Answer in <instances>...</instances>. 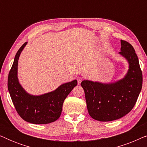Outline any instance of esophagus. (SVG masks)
Wrapping results in <instances>:
<instances>
[{
    "instance_id": "obj_1",
    "label": "esophagus",
    "mask_w": 147,
    "mask_h": 147,
    "mask_svg": "<svg viewBox=\"0 0 147 147\" xmlns=\"http://www.w3.org/2000/svg\"><path fill=\"white\" fill-rule=\"evenodd\" d=\"M77 80H78V84H81V82H82V80H83V78H82V77H78Z\"/></svg>"
}]
</instances>
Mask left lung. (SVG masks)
Returning <instances> with one entry per match:
<instances>
[{
  "label": "left lung",
  "instance_id": "1",
  "mask_svg": "<svg viewBox=\"0 0 147 147\" xmlns=\"http://www.w3.org/2000/svg\"><path fill=\"white\" fill-rule=\"evenodd\" d=\"M120 55L129 63L123 79L110 84L84 80L81 86L85 92L88 113L102 122L115 120L131 111L142 85V74L135 50L128 42L121 40Z\"/></svg>",
  "mask_w": 147,
  "mask_h": 147
}]
</instances>
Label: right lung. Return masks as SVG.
<instances>
[{
	"label": "right lung",
	"instance_id": "1",
	"mask_svg": "<svg viewBox=\"0 0 147 147\" xmlns=\"http://www.w3.org/2000/svg\"><path fill=\"white\" fill-rule=\"evenodd\" d=\"M27 43L25 42L16 54L8 77V90L17 113L24 120L35 124L51 123L59 118L64 100L78 82L75 80L63 84L53 92L41 96L26 92L18 80L17 68L20 54Z\"/></svg>",
	"mask_w": 147,
	"mask_h": 147
}]
</instances>
